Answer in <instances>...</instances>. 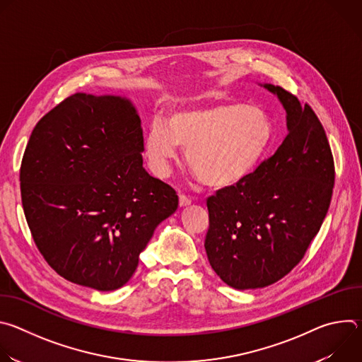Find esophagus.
Masks as SVG:
<instances>
[{"label":"esophagus","mask_w":362,"mask_h":362,"mask_svg":"<svg viewBox=\"0 0 362 362\" xmlns=\"http://www.w3.org/2000/svg\"><path fill=\"white\" fill-rule=\"evenodd\" d=\"M190 203H192L190 197H187L186 194H179V204H180V206H187V204H190Z\"/></svg>","instance_id":"obj_1"}]
</instances>
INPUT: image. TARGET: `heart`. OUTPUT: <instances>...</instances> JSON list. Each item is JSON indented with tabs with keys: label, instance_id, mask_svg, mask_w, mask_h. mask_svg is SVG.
I'll use <instances>...</instances> for the list:
<instances>
[{
	"label": "heart",
	"instance_id": "obj_1",
	"mask_svg": "<svg viewBox=\"0 0 362 362\" xmlns=\"http://www.w3.org/2000/svg\"><path fill=\"white\" fill-rule=\"evenodd\" d=\"M275 127L261 107L246 103H219L202 109L175 110L166 123L154 120L144 140L150 170L170 173L177 146L186 148L187 166L211 187H230L249 177L272 146Z\"/></svg>",
	"mask_w": 362,
	"mask_h": 362
}]
</instances>
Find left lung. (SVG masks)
I'll return each instance as SVG.
<instances>
[{
    "instance_id": "8db88e82",
    "label": "left lung",
    "mask_w": 362,
    "mask_h": 362,
    "mask_svg": "<svg viewBox=\"0 0 362 362\" xmlns=\"http://www.w3.org/2000/svg\"><path fill=\"white\" fill-rule=\"evenodd\" d=\"M259 86L281 101L288 136L249 177L208 199L206 255L218 276L239 291L275 284L299 264L327 216L335 180L314 110L279 86Z\"/></svg>"
}]
</instances>
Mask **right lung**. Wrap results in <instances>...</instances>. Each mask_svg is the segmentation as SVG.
Wrapping results in <instances>:
<instances>
[{
	"mask_svg": "<svg viewBox=\"0 0 362 362\" xmlns=\"http://www.w3.org/2000/svg\"><path fill=\"white\" fill-rule=\"evenodd\" d=\"M124 95L77 93L34 127L20 170L34 242L77 285L115 291L133 276L176 192L143 168V130Z\"/></svg>",
	"mask_w": 362,
	"mask_h": 362,
	"instance_id": "1",
	"label": "right lung"
}]
</instances>
